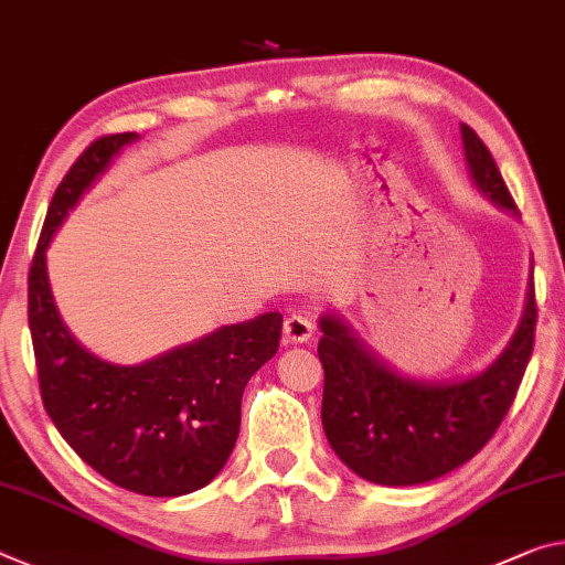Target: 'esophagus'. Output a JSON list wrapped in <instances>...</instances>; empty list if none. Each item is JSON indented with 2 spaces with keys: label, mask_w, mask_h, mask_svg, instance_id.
I'll list each match as a JSON object with an SVG mask.
<instances>
[{
  "label": "esophagus",
  "mask_w": 565,
  "mask_h": 565,
  "mask_svg": "<svg viewBox=\"0 0 565 565\" xmlns=\"http://www.w3.org/2000/svg\"><path fill=\"white\" fill-rule=\"evenodd\" d=\"M282 332H285V340H288V343H308V340L312 338V320L305 316H298V312H292L290 318H285Z\"/></svg>",
  "instance_id": "esophagus-1"
}]
</instances>
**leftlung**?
Returning a JSON list of instances; mask_svg holds the SVG:
<instances>
[{"mask_svg": "<svg viewBox=\"0 0 565 565\" xmlns=\"http://www.w3.org/2000/svg\"><path fill=\"white\" fill-rule=\"evenodd\" d=\"M470 174L483 195L511 215L518 207L483 140L460 125ZM533 277L511 343L483 373L463 381H413L383 363L343 318H320L318 355L326 370L322 428L338 458L377 486H418L468 463L493 438L533 353Z\"/></svg>", "mask_w": 565, "mask_h": 565, "instance_id": "left-lung-1", "label": "left lung"}]
</instances>
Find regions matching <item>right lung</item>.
Masks as SVG:
<instances>
[{"instance_id":"obj_1","label":"right lung","mask_w":565,"mask_h":565,"mask_svg":"<svg viewBox=\"0 0 565 565\" xmlns=\"http://www.w3.org/2000/svg\"><path fill=\"white\" fill-rule=\"evenodd\" d=\"M137 132L105 135L64 174L30 267V330L44 411L70 448L102 478L132 493L198 491L227 463L249 377L277 353L280 312L222 326L140 365L107 363L82 348L52 298L47 247L113 157Z\"/></svg>"}]
</instances>
